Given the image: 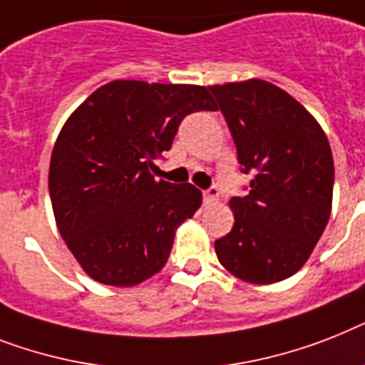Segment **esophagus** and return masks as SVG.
<instances>
[{"label": "esophagus", "instance_id": "1", "mask_svg": "<svg viewBox=\"0 0 365 365\" xmlns=\"http://www.w3.org/2000/svg\"><path fill=\"white\" fill-rule=\"evenodd\" d=\"M202 198H204V204H215L219 198V189L217 187H210L202 192Z\"/></svg>", "mask_w": 365, "mask_h": 365}]
</instances>
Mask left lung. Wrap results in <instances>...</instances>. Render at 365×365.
Here are the masks:
<instances>
[{
    "label": "left lung",
    "instance_id": "obj_1",
    "mask_svg": "<svg viewBox=\"0 0 365 365\" xmlns=\"http://www.w3.org/2000/svg\"><path fill=\"white\" fill-rule=\"evenodd\" d=\"M250 195L230 198L234 227L215 255L234 277L269 285L294 275L327 229L334 157L319 121L266 80L213 84Z\"/></svg>",
    "mask_w": 365,
    "mask_h": 365
}]
</instances>
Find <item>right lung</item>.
Returning a JSON list of instances; mask_svg holds the SVG:
<instances>
[{
	"label": "right lung",
	"instance_id": "obj_1",
	"mask_svg": "<svg viewBox=\"0 0 365 365\" xmlns=\"http://www.w3.org/2000/svg\"><path fill=\"white\" fill-rule=\"evenodd\" d=\"M198 110H217L206 86L112 80L67 118L50 157V200L91 279L133 287L167 264L176 229L200 208L202 192L155 180L153 159Z\"/></svg>",
	"mask_w": 365,
	"mask_h": 365
}]
</instances>
